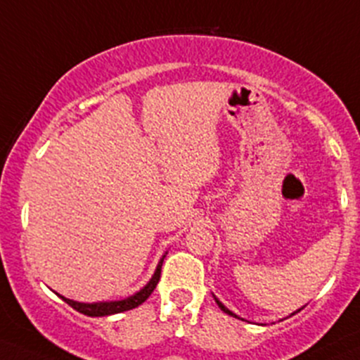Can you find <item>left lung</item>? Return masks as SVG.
<instances>
[{
  "mask_svg": "<svg viewBox=\"0 0 360 360\" xmlns=\"http://www.w3.org/2000/svg\"><path fill=\"white\" fill-rule=\"evenodd\" d=\"M212 297H214V295H212ZM214 301H216V304H218L219 306V309H221V311H225L226 313V315H230V316H233V319H239V316H237L236 315V313H232V311H230V309L229 308H226V306L225 304H223V302H219L218 301V297H214ZM302 308H304V306H302ZM301 308V309H302ZM301 309H297V311H294V313H292V315H295V313H299V311H301ZM290 315V316H292ZM239 320H243V319H239Z\"/></svg>",
  "mask_w": 360,
  "mask_h": 360,
  "instance_id": "8db88e82",
  "label": "left lung"
}]
</instances>
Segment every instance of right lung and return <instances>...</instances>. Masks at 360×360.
<instances>
[{"instance_id":"obj_1","label":"right lung","mask_w":360,"mask_h":360,"mask_svg":"<svg viewBox=\"0 0 360 360\" xmlns=\"http://www.w3.org/2000/svg\"><path fill=\"white\" fill-rule=\"evenodd\" d=\"M165 255L160 258V262H158V265H156L155 274L151 276V280H149L148 283L141 288V290L135 292L134 295H130V297L120 299V301H100V302H77V301H72V299L63 297V295H59V297H61L66 304L72 306L73 309H77V311L82 313V315H87V316H109V315H116V313H123V311H128V309L137 308V306H141L142 302H144L146 299L153 294V290H155L156 285H158L160 274H162V264H163V258H165Z\"/></svg>"}]
</instances>
